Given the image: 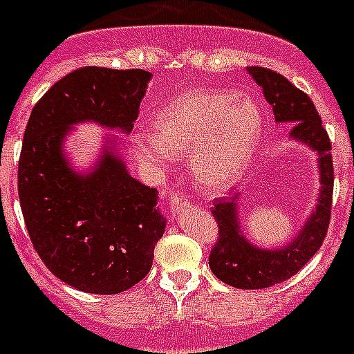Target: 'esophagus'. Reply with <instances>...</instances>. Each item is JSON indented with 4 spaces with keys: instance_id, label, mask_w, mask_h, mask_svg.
Masks as SVG:
<instances>
[{
    "instance_id": "34e87169",
    "label": "esophagus",
    "mask_w": 354,
    "mask_h": 354,
    "mask_svg": "<svg viewBox=\"0 0 354 354\" xmlns=\"http://www.w3.org/2000/svg\"><path fill=\"white\" fill-rule=\"evenodd\" d=\"M169 205H171L172 216H176L178 212L185 211L187 207L191 205V202H189V200H185V198L174 196V194H172V196H171V202H169Z\"/></svg>"
}]
</instances>
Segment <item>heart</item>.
I'll use <instances>...</instances> for the list:
<instances>
[{"label": "heart", "mask_w": 354, "mask_h": 354, "mask_svg": "<svg viewBox=\"0 0 354 354\" xmlns=\"http://www.w3.org/2000/svg\"><path fill=\"white\" fill-rule=\"evenodd\" d=\"M266 129L258 100L222 88H191L152 118V131L132 136L138 160L163 176L176 154H189L191 171L203 191L231 189L254 160Z\"/></svg>", "instance_id": "heart-1"}]
</instances>
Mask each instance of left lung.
<instances>
[{
    "label": "left lung",
    "instance_id": "8db88e82",
    "mask_svg": "<svg viewBox=\"0 0 354 354\" xmlns=\"http://www.w3.org/2000/svg\"><path fill=\"white\" fill-rule=\"evenodd\" d=\"M247 73L263 91L278 123H292L289 136L295 142L317 152L320 192L297 236L274 249L257 247L247 240L240 225L238 196L231 202H218L212 209L216 218L218 242L209 257L211 271L218 280L238 289H266L295 277L315 257L327 234L333 202L331 142L317 109L306 93H301L281 74L263 67H247Z\"/></svg>",
    "mask_w": 354,
    "mask_h": 354
}]
</instances>
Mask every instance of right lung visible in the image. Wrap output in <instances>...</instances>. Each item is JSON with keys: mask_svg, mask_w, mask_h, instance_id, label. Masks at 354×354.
Returning a JSON list of instances; mask_svg holds the SVG:
<instances>
[{"mask_svg": "<svg viewBox=\"0 0 354 354\" xmlns=\"http://www.w3.org/2000/svg\"><path fill=\"white\" fill-rule=\"evenodd\" d=\"M151 77L142 68H77L28 118L18 167L25 225L54 277L83 292L116 295L143 280L167 220L156 189L129 174L116 136H105L85 172L68 160L65 138L85 122L129 134Z\"/></svg>", "mask_w": 354, "mask_h": 354, "instance_id": "right-lung-1", "label": "right lung"}]
</instances>
